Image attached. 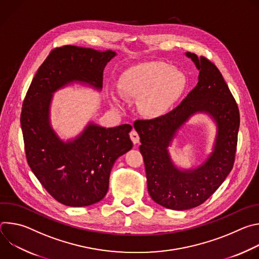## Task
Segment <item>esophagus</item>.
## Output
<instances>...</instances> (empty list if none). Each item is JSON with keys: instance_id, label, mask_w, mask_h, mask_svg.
<instances>
[{"instance_id": "1", "label": "esophagus", "mask_w": 259, "mask_h": 259, "mask_svg": "<svg viewBox=\"0 0 259 259\" xmlns=\"http://www.w3.org/2000/svg\"><path fill=\"white\" fill-rule=\"evenodd\" d=\"M130 138H131V140H132V142H133L134 144H136V143L139 142V135H138V133H137L135 130H132V131L130 132Z\"/></svg>"}]
</instances>
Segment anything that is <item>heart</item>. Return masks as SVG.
<instances>
[{
	"mask_svg": "<svg viewBox=\"0 0 259 259\" xmlns=\"http://www.w3.org/2000/svg\"><path fill=\"white\" fill-rule=\"evenodd\" d=\"M186 86V79L174 67L162 62H152L128 70L119 83L121 96L139 99L138 108L146 118L156 119L172 107ZM112 101L120 105L121 100L112 94Z\"/></svg>",
	"mask_w": 259,
	"mask_h": 259,
	"instance_id": "heart-1",
	"label": "heart"
}]
</instances>
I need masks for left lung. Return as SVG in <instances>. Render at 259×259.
<instances>
[{"label":"left lung","instance_id":"8db88e82","mask_svg":"<svg viewBox=\"0 0 259 259\" xmlns=\"http://www.w3.org/2000/svg\"><path fill=\"white\" fill-rule=\"evenodd\" d=\"M186 55L200 70L197 86L170 113L152 120H137L147 190L159 205L188 210L203 204L221 186L233 169L240 114L236 100L214 63L195 53ZM208 114L217 124L213 150L197 168L180 169L167 151L177 131L196 113Z\"/></svg>","mask_w":259,"mask_h":259}]
</instances>
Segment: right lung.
Instances as JSON below:
<instances>
[{"label": "right lung", "mask_w": 259, "mask_h": 259, "mask_svg": "<svg viewBox=\"0 0 259 259\" xmlns=\"http://www.w3.org/2000/svg\"><path fill=\"white\" fill-rule=\"evenodd\" d=\"M116 55L112 50L70 45L55 48L23 100L20 124L27 163L46 191L69 207L89 206L104 198L116 160L133 146L132 126L104 128L90 122L76 138L63 141L50 122L52 95L71 83L101 90L103 69Z\"/></svg>", "instance_id": "right-lung-1"}]
</instances>
